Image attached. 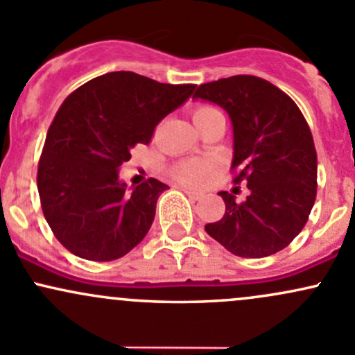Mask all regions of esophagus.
<instances>
[{"mask_svg": "<svg viewBox=\"0 0 355 355\" xmlns=\"http://www.w3.org/2000/svg\"><path fill=\"white\" fill-rule=\"evenodd\" d=\"M182 191H184L186 196H188L189 200H193V201H198V200H201V198H203V194H201V193H196V191H193V189L182 188Z\"/></svg>", "mask_w": 355, "mask_h": 355, "instance_id": "1", "label": "esophagus"}]
</instances>
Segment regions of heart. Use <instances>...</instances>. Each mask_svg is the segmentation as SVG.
Instances as JSON below:
<instances>
[{
	"mask_svg": "<svg viewBox=\"0 0 355 355\" xmlns=\"http://www.w3.org/2000/svg\"><path fill=\"white\" fill-rule=\"evenodd\" d=\"M218 110L211 108V106H200L193 112V121L201 120V118L213 115ZM211 173L213 164L207 159H186V161L174 164L173 169H171V176H173L174 181L182 186H189V188L203 184L211 176Z\"/></svg>",
	"mask_w": 355,
	"mask_h": 355,
	"instance_id": "heart-1",
	"label": "heart"
}]
</instances>
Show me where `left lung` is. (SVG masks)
Listing matches in <instances>:
<instances>
[{
	"instance_id": "1",
	"label": "left lung",
	"mask_w": 355,
	"mask_h": 355,
	"mask_svg": "<svg viewBox=\"0 0 355 355\" xmlns=\"http://www.w3.org/2000/svg\"><path fill=\"white\" fill-rule=\"evenodd\" d=\"M194 100L218 105L234 127V182L250 194L237 203L220 191L225 215L205 225L209 237L239 257H268L303 230L316 198V150L296 103L255 76H232L201 85Z\"/></svg>"
}]
</instances>
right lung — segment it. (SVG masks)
Instances as JSON below:
<instances>
[{"instance_id":"1","label":"right lung","mask_w":355,"mask_h":355,"mask_svg":"<svg viewBox=\"0 0 355 355\" xmlns=\"http://www.w3.org/2000/svg\"><path fill=\"white\" fill-rule=\"evenodd\" d=\"M194 87L116 71L66 98L47 132L37 186L45 220L69 252L108 262L142 242L169 186L150 178L127 191L118 171Z\"/></svg>"}]
</instances>
